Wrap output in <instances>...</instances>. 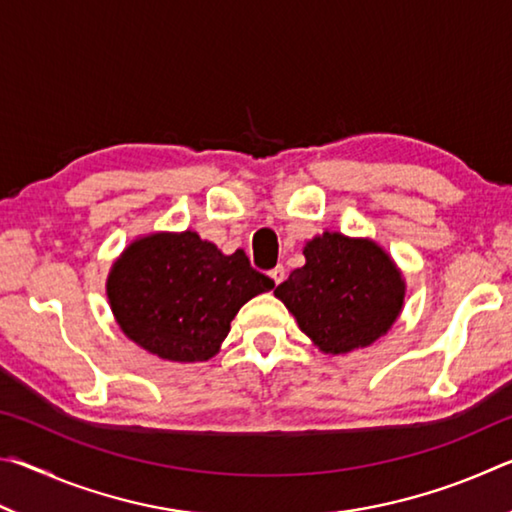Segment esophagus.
Masks as SVG:
<instances>
[{"instance_id":"1","label":"esophagus","mask_w":512,"mask_h":512,"mask_svg":"<svg viewBox=\"0 0 512 512\" xmlns=\"http://www.w3.org/2000/svg\"><path fill=\"white\" fill-rule=\"evenodd\" d=\"M268 275H271V280H273L275 284H280V282L284 280V277H287V271H284V266H275L273 271L268 273Z\"/></svg>"}]
</instances>
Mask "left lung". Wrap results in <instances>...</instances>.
<instances>
[{
	"instance_id": "8db88e82",
	"label": "left lung",
	"mask_w": 512,
	"mask_h": 512,
	"mask_svg": "<svg viewBox=\"0 0 512 512\" xmlns=\"http://www.w3.org/2000/svg\"><path fill=\"white\" fill-rule=\"evenodd\" d=\"M305 266L275 296L298 327L327 354L368 348L384 336L404 305L406 284L384 248L370 239L323 232L307 241Z\"/></svg>"
}]
</instances>
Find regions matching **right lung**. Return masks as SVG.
Wrapping results in <instances>:
<instances>
[{"label": "right lung", "instance_id": "right-lung-1", "mask_svg": "<svg viewBox=\"0 0 512 512\" xmlns=\"http://www.w3.org/2000/svg\"><path fill=\"white\" fill-rule=\"evenodd\" d=\"M275 282L244 250L223 255L192 230L135 239L110 268L108 300L128 339L167 361H207L232 318Z\"/></svg>", "mask_w": 512, "mask_h": 512}]
</instances>
